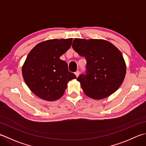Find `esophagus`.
<instances>
[{
  "mask_svg": "<svg viewBox=\"0 0 146 146\" xmlns=\"http://www.w3.org/2000/svg\"><path fill=\"white\" fill-rule=\"evenodd\" d=\"M75 75H76V77H78V76H79V74H80V72H79V71H76V72L75 73Z\"/></svg>",
  "mask_w": 146,
  "mask_h": 146,
  "instance_id": "1",
  "label": "esophagus"
}]
</instances>
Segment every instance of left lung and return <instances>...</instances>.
<instances>
[{
  "label": "left lung",
  "mask_w": 146,
  "mask_h": 146,
  "mask_svg": "<svg viewBox=\"0 0 146 146\" xmlns=\"http://www.w3.org/2000/svg\"><path fill=\"white\" fill-rule=\"evenodd\" d=\"M72 47L87 61L86 75H80L85 95L93 99L108 98L121 86L126 75L122 54L113 44L102 39L75 38Z\"/></svg>",
  "instance_id": "8db88e82"
}]
</instances>
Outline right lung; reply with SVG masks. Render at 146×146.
<instances>
[{
    "mask_svg": "<svg viewBox=\"0 0 146 146\" xmlns=\"http://www.w3.org/2000/svg\"><path fill=\"white\" fill-rule=\"evenodd\" d=\"M73 38L50 39L35 45L27 57L22 75L28 88L39 98L47 101L60 99L69 81L75 79L68 64L60 59L70 48Z\"/></svg>",
    "mask_w": 146,
    "mask_h": 146,
    "instance_id": "1",
    "label": "right lung"
}]
</instances>
